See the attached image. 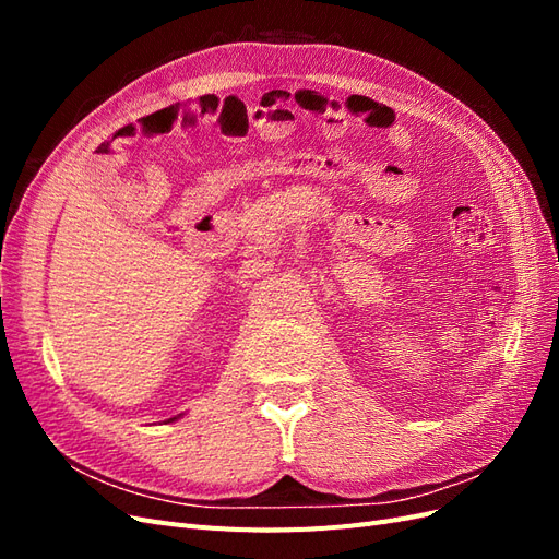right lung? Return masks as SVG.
<instances>
[{
    "label": "right lung",
    "instance_id": "obj_1",
    "mask_svg": "<svg viewBox=\"0 0 559 559\" xmlns=\"http://www.w3.org/2000/svg\"><path fill=\"white\" fill-rule=\"evenodd\" d=\"M173 419H177V417H173ZM173 419H167V421H173Z\"/></svg>",
    "mask_w": 559,
    "mask_h": 559
}]
</instances>
